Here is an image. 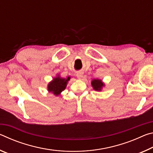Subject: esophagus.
<instances>
[{
    "mask_svg": "<svg viewBox=\"0 0 153 153\" xmlns=\"http://www.w3.org/2000/svg\"><path fill=\"white\" fill-rule=\"evenodd\" d=\"M76 76L78 79H81L82 77H83V73H82V72H80V71L77 72V73L76 74Z\"/></svg>",
    "mask_w": 153,
    "mask_h": 153,
    "instance_id": "34e87169",
    "label": "esophagus"
}]
</instances>
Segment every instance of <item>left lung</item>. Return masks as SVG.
Segmentation results:
<instances>
[{
	"mask_svg": "<svg viewBox=\"0 0 153 153\" xmlns=\"http://www.w3.org/2000/svg\"><path fill=\"white\" fill-rule=\"evenodd\" d=\"M91 84L94 90L97 91H100L103 86H105L104 83L102 82V80L98 79H94L91 82Z\"/></svg>",
	"mask_w": 153,
	"mask_h": 153,
	"instance_id": "8db88e82",
	"label": "left lung"
}]
</instances>
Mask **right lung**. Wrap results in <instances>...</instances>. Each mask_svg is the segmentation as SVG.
I'll use <instances>...</instances> for the list:
<instances>
[{"mask_svg":"<svg viewBox=\"0 0 153 153\" xmlns=\"http://www.w3.org/2000/svg\"><path fill=\"white\" fill-rule=\"evenodd\" d=\"M70 79V77H67V78H61L59 75L55 77L48 85V91L52 92L55 96H59L62 91L65 89L67 82Z\"/></svg>","mask_w":153,"mask_h":153,"instance_id":"1","label":"right lung"}]
</instances>
